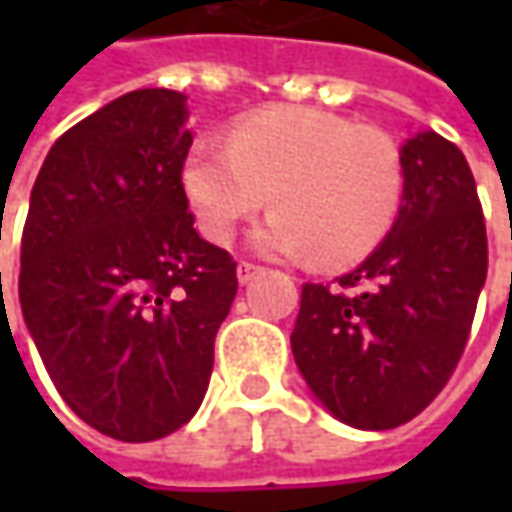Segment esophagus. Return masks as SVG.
Returning a JSON list of instances; mask_svg holds the SVG:
<instances>
[{"label":"esophagus","mask_w":512,"mask_h":512,"mask_svg":"<svg viewBox=\"0 0 512 512\" xmlns=\"http://www.w3.org/2000/svg\"><path fill=\"white\" fill-rule=\"evenodd\" d=\"M259 273H262V267L253 265V262H239V267H236V279H239L242 285H250Z\"/></svg>","instance_id":"34e87169"}]
</instances>
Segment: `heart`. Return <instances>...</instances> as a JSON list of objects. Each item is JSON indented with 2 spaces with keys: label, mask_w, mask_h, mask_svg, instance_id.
I'll return each mask as SVG.
<instances>
[{
  "label": "heart",
  "mask_w": 512,
  "mask_h": 512,
  "mask_svg": "<svg viewBox=\"0 0 512 512\" xmlns=\"http://www.w3.org/2000/svg\"><path fill=\"white\" fill-rule=\"evenodd\" d=\"M182 187L196 225L225 245L270 199L253 245L273 256L316 250L327 265L353 262L393 227L404 196L399 150L373 128L316 108H273L187 150Z\"/></svg>",
  "instance_id": "1"
}]
</instances>
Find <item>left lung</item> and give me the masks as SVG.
Returning <instances> with one entry per match:
<instances>
[{
  "label": "left lung",
  "instance_id": "1",
  "mask_svg": "<svg viewBox=\"0 0 512 512\" xmlns=\"http://www.w3.org/2000/svg\"><path fill=\"white\" fill-rule=\"evenodd\" d=\"M399 216L336 285H302L290 333L307 387L339 422L419 416L462 359L487 279V230L464 153L424 130L402 145Z\"/></svg>",
  "mask_w": 512,
  "mask_h": 512
}]
</instances>
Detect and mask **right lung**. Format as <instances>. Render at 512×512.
<instances>
[{
    "mask_svg": "<svg viewBox=\"0 0 512 512\" xmlns=\"http://www.w3.org/2000/svg\"><path fill=\"white\" fill-rule=\"evenodd\" d=\"M185 122L182 93L130 90L65 130L30 190L25 325L70 410L119 442L193 419L239 287L187 210Z\"/></svg>",
    "mask_w": 512,
    "mask_h": 512,
    "instance_id": "right-lung-1",
    "label": "right lung"
}]
</instances>
